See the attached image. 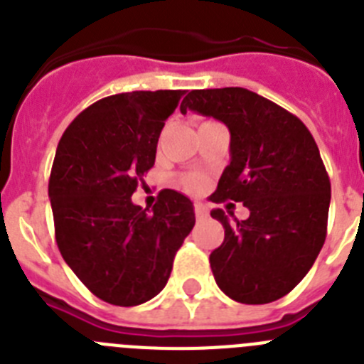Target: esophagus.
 I'll return each mask as SVG.
<instances>
[{
  "label": "esophagus",
  "mask_w": 364,
  "mask_h": 364,
  "mask_svg": "<svg viewBox=\"0 0 364 364\" xmlns=\"http://www.w3.org/2000/svg\"><path fill=\"white\" fill-rule=\"evenodd\" d=\"M195 217H197V220H204L208 217V210H205L204 204H195Z\"/></svg>",
  "instance_id": "1"
}]
</instances>
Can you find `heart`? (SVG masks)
<instances>
[{"mask_svg":"<svg viewBox=\"0 0 364 364\" xmlns=\"http://www.w3.org/2000/svg\"><path fill=\"white\" fill-rule=\"evenodd\" d=\"M180 186L186 189L188 193H200L205 188V178L198 173H188V175H182L178 178Z\"/></svg>","mask_w":364,"mask_h":364,"instance_id":"heart-1","label":"heart"}]
</instances>
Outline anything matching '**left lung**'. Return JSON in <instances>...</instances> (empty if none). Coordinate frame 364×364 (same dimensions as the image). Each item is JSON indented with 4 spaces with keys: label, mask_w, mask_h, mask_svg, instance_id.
<instances>
[{
    "label": "left lung",
    "mask_w": 364,
    "mask_h": 364,
    "mask_svg": "<svg viewBox=\"0 0 364 364\" xmlns=\"http://www.w3.org/2000/svg\"><path fill=\"white\" fill-rule=\"evenodd\" d=\"M197 111L228 125L231 162L211 200L242 202L246 220L224 226L211 252L213 277L228 297L266 304L290 294L310 272L326 239L330 178L308 127L290 111L242 87L198 89L180 111Z\"/></svg>",
    "instance_id": "1"
}]
</instances>
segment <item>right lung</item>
Here are the masks:
<instances>
[{"mask_svg":"<svg viewBox=\"0 0 364 364\" xmlns=\"http://www.w3.org/2000/svg\"><path fill=\"white\" fill-rule=\"evenodd\" d=\"M184 91L102 98L70 122L49 178L58 250L98 299L136 306L159 295L195 226L193 204L164 189L153 210L131 197L154 166L166 120Z\"/></svg>","mask_w":364,"mask_h":364,"instance_id":"right-lung-1","label":"right lung"}]
</instances>
